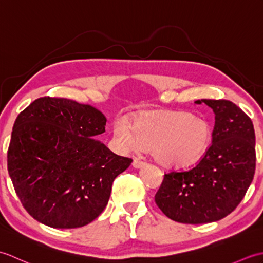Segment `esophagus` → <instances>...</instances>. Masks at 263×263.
Masks as SVG:
<instances>
[{
	"mask_svg": "<svg viewBox=\"0 0 263 263\" xmlns=\"http://www.w3.org/2000/svg\"><path fill=\"white\" fill-rule=\"evenodd\" d=\"M132 165H133V167H135V168H141V167L146 165V163H144V161H142V160H140V159L135 158V159H133Z\"/></svg>",
	"mask_w": 263,
	"mask_h": 263,
	"instance_id": "34e87169",
	"label": "esophagus"
}]
</instances>
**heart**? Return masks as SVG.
<instances>
[{"label": "heart", "mask_w": 263, "mask_h": 263, "mask_svg": "<svg viewBox=\"0 0 263 263\" xmlns=\"http://www.w3.org/2000/svg\"><path fill=\"white\" fill-rule=\"evenodd\" d=\"M114 137L123 149L150 148V154L159 164L184 167L204 154L211 132L208 123L191 114L159 110L138 115L133 125L125 119H117Z\"/></svg>", "instance_id": "obj_1"}]
</instances>
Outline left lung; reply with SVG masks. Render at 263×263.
I'll return each instance as SVG.
<instances>
[{"instance_id": "left-lung-1", "label": "left lung", "mask_w": 263, "mask_h": 263, "mask_svg": "<svg viewBox=\"0 0 263 263\" xmlns=\"http://www.w3.org/2000/svg\"><path fill=\"white\" fill-rule=\"evenodd\" d=\"M194 103L214 110L212 144L193 168L165 174L155 201L172 220L208 224L230 215L252 183L255 133L250 117L230 100Z\"/></svg>"}]
</instances>
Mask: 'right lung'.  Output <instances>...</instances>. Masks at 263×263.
Segmentation results:
<instances>
[{"label":"right lung","instance_id":"1","mask_svg":"<svg viewBox=\"0 0 263 263\" xmlns=\"http://www.w3.org/2000/svg\"><path fill=\"white\" fill-rule=\"evenodd\" d=\"M105 126L102 111L65 98H38L16 117L8 170L36 220L68 230L104 211L115 177L132 163L97 140Z\"/></svg>","mask_w":263,"mask_h":263}]
</instances>
